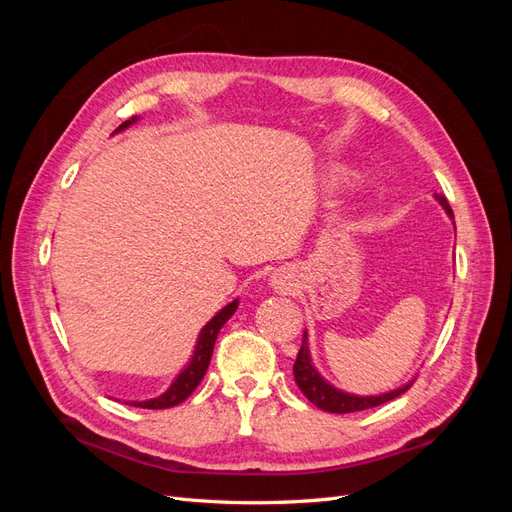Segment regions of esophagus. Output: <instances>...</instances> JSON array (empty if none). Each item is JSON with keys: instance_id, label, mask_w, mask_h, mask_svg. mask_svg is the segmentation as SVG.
<instances>
[{"instance_id": "1", "label": "esophagus", "mask_w": 512, "mask_h": 512, "mask_svg": "<svg viewBox=\"0 0 512 512\" xmlns=\"http://www.w3.org/2000/svg\"><path fill=\"white\" fill-rule=\"evenodd\" d=\"M271 286H273L275 290H280V292H286V290H290V288H292L290 275H288L286 271H275V273L271 275Z\"/></svg>"}]
</instances>
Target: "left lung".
I'll use <instances>...</instances> for the list:
<instances>
[{
  "label": "left lung",
  "instance_id": "1",
  "mask_svg": "<svg viewBox=\"0 0 512 512\" xmlns=\"http://www.w3.org/2000/svg\"><path fill=\"white\" fill-rule=\"evenodd\" d=\"M433 198L438 200L442 205V209L446 211L448 218H453V209L448 205V200L444 194H433ZM294 382H297L299 389L303 391V395L312 401V404L324 412H333V414H348V412H361L367 408H376L386 404L399 395H404L410 386L412 380L397 386L393 391H386L380 395H354V393H346L342 389H337L331 382L324 380L320 376V371L314 367L312 363V354H309V344H307V331L303 333V344L301 350L297 354V361H294Z\"/></svg>",
  "mask_w": 512,
  "mask_h": 512
}]
</instances>
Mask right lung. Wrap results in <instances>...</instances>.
Here are the masks:
<instances>
[{"label":"right lung","instance_id":"1","mask_svg":"<svg viewBox=\"0 0 512 512\" xmlns=\"http://www.w3.org/2000/svg\"><path fill=\"white\" fill-rule=\"evenodd\" d=\"M138 117H132L128 121H123L121 126L115 130V132H121L130 128L132 123H136ZM239 307V299H235L232 303L224 305L218 314H215L203 329H200L198 333V339H196V346H194V354L192 359L188 361V365H185L177 378L170 382L168 389L160 395V397H153V399H145V401H126V404L134 406V408H149V410H164V408H173V406H179L181 401L188 399L194 391L196 386L200 384V380H203V376L207 374V367H209V361H211V354H213V346H215V339H218V333L220 329L224 327V324L228 322V318L237 312Z\"/></svg>","mask_w":512,"mask_h":512}]
</instances>
